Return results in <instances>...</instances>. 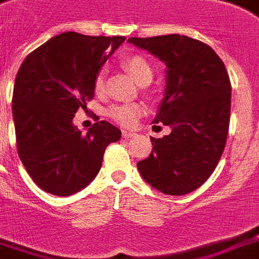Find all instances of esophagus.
Segmentation results:
<instances>
[{"mask_svg":"<svg viewBox=\"0 0 259 259\" xmlns=\"http://www.w3.org/2000/svg\"><path fill=\"white\" fill-rule=\"evenodd\" d=\"M136 136V133L133 132H129V130H122V137L123 138H132V137Z\"/></svg>","mask_w":259,"mask_h":259,"instance_id":"esophagus-1","label":"esophagus"}]
</instances>
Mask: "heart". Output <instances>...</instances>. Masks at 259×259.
Masks as SVG:
<instances>
[{
    "label": "heart",
    "mask_w": 259,
    "mask_h": 259,
    "mask_svg": "<svg viewBox=\"0 0 259 259\" xmlns=\"http://www.w3.org/2000/svg\"><path fill=\"white\" fill-rule=\"evenodd\" d=\"M123 66L133 76L138 84H149L153 79V67L147 62L146 58L142 55H130L123 60ZM105 85V69H100L95 77V89L97 92H101ZM145 113V108L141 104L130 103V104H116L112 105L108 110V114L112 117L114 121L123 126H132L137 122V119L140 118Z\"/></svg>",
    "instance_id": "heart-1"
}]
</instances>
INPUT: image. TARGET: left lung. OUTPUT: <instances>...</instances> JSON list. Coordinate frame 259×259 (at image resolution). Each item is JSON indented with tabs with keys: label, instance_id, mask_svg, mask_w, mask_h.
Masks as SVG:
<instances>
[{
	"label": "left lung",
	"instance_id": "obj_1",
	"mask_svg": "<svg viewBox=\"0 0 259 259\" xmlns=\"http://www.w3.org/2000/svg\"><path fill=\"white\" fill-rule=\"evenodd\" d=\"M127 42L167 67L164 97L153 123L170 126L171 133L151 137L153 151L137 163L141 177L166 195L192 192L212 175L227 143L232 92L227 68L209 46L186 35Z\"/></svg>",
	"mask_w": 259,
	"mask_h": 259
}]
</instances>
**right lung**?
I'll return each mask as SVG.
<instances>
[{"instance_id": "add662e5", "label": "right lung", "mask_w": 259, "mask_h": 259, "mask_svg": "<svg viewBox=\"0 0 259 259\" xmlns=\"http://www.w3.org/2000/svg\"><path fill=\"white\" fill-rule=\"evenodd\" d=\"M125 36H89L67 31L26 56L13 92L18 155L46 192L69 196L99 174L106 146L121 130L106 121L82 134L73 125L77 109L95 96V77Z\"/></svg>"}]
</instances>
